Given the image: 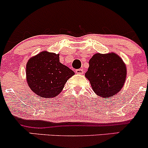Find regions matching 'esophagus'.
<instances>
[{
  "instance_id": "1",
  "label": "esophagus",
  "mask_w": 148,
  "mask_h": 148,
  "mask_svg": "<svg viewBox=\"0 0 148 148\" xmlns=\"http://www.w3.org/2000/svg\"><path fill=\"white\" fill-rule=\"evenodd\" d=\"M75 73L77 74H83V69H77L75 71Z\"/></svg>"
}]
</instances>
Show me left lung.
<instances>
[{
    "mask_svg": "<svg viewBox=\"0 0 148 148\" xmlns=\"http://www.w3.org/2000/svg\"><path fill=\"white\" fill-rule=\"evenodd\" d=\"M85 77L97 95L106 98L115 95L124 85L125 64L116 53H96L89 60Z\"/></svg>",
    "mask_w": 148,
    "mask_h": 148,
    "instance_id": "1",
    "label": "left lung"
}]
</instances>
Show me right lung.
Segmentation results:
<instances>
[{"mask_svg": "<svg viewBox=\"0 0 148 148\" xmlns=\"http://www.w3.org/2000/svg\"><path fill=\"white\" fill-rule=\"evenodd\" d=\"M75 73L60 63L59 54L42 51L29 59L26 80L32 91L44 98L56 97Z\"/></svg>", "mask_w": 148, "mask_h": 148, "instance_id": "right-lung-1", "label": "right lung"}]
</instances>
